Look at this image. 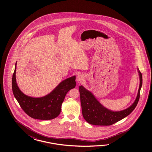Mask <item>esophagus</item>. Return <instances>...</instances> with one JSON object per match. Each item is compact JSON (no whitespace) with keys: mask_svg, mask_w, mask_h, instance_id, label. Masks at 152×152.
<instances>
[{"mask_svg":"<svg viewBox=\"0 0 152 152\" xmlns=\"http://www.w3.org/2000/svg\"><path fill=\"white\" fill-rule=\"evenodd\" d=\"M84 79H85V77H84V75H82V74H79L77 75V80L78 83L83 81L84 80Z\"/></svg>","mask_w":152,"mask_h":152,"instance_id":"34e87169","label":"esophagus"}]
</instances>
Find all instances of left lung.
<instances>
[{
    "mask_svg": "<svg viewBox=\"0 0 152 152\" xmlns=\"http://www.w3.org/2000/svg\"><path fill=\"white\" fill-rule=\"evenodd\" d=\"M137 70L140 77V86L135 100L130 107L120 111H113L107 109L99 102L91 92L87 90L83 86H80L79 90L80 95L81 110L85 121L92 125L110 126L132 113L138 103L142 87V74L139 68Z\"/></svg>",
    "mask_w": 152,
    "mask_h": 152,
    "instance_id": "obj_1",
    "label": "left lung"
}]
</instances>
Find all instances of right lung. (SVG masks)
Here are the masks:
<instances>
[{"label":"right lung","mask_w":152,"mask_h":152,"mask_svg":"<svg viewBox=\"0 0 152 152\" xmlns=\"http://www.w3.org/2000/svg\"><path fill=\"white\" fill-rule=\"evenodd\" d=\"M16 65L17 62L12 76V88L13 95L23 111L29 116L37 120H52L58 116L66 94L75 87V76L62 81L45 96L34 98L23 94L18 86L16 78Z\"/></svg>","instance_id":"add662e5"}]
</instances>
